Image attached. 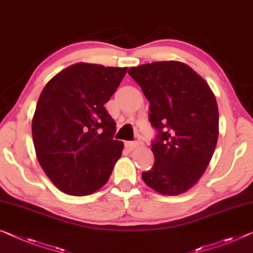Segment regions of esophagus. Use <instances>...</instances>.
<instances>
[{"label":"esophagus","instance_id":"34e87169","mask_svg":"<svg viewBox=\"0 0 253 253\" xmlns=\"http://www.w3.org/2000/svg\"><path fill=\"white\" fill-rule=\"evenodd\" d=\"M126 146L127 149L132 150V149H134L135 147H139L140 146V142H138V141H126Z\"/></svg>","mask_w":253,"mask_h":253}]
</instances>
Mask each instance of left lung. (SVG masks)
Listing matches in <instances>:
<instances>
[{"mask_svg":"<svg viewBox=\"0 0 253 253\" xmlns=\"http://www.w3.org/2000/svg\"><path fill=\"white\" fill-rule=\"evenodd\" d=\"M127 73L149 100L155 163L142 172L145 183L162 194L177 196L197 183L218 139V108L208 84L184 63L153 62Z\"/></svg>","mask_w":253,"mask_h":253,"instance_id":"left-lung-1","label":"left lung"}]
</instances>
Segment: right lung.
Returning a JSON list of instances; mask_svg holds the SVG:
<instances>
[{"label": "right lung", "mask_w": 253, "mask_h": 253, "mask_svg": "<svg viewBox=\"0 0 253 253\" xmlns=\"http://www.w3.org/2000/svg\"><path fill=\"white\" fill-rule=\"evenodd\" d=\"M127 68L77 63L42 89L33 119L35 150L49 180L71 196H87L110 178L123 142L104 105Z\"/></svg>", "instance_id": "right-lung-1"}]
</instances>
